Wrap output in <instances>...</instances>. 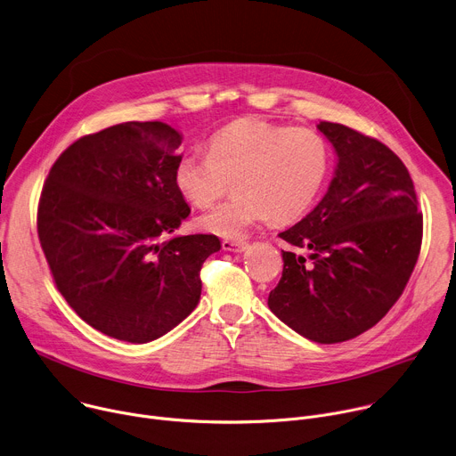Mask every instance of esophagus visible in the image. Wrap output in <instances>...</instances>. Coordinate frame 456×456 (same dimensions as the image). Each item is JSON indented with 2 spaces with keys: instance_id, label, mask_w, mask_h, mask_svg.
Segmentation results:
<instances>
[{
  "instance_id": "esophagus-1",
  "label": "esophagus",
  "mask_w": 456,
  "mask_h": 456,
  "mask_svg": "<svg viewBox=\"0 0 456 456\" xmlns=\"http://www.w3.org/2000/svg\"><path fill=\"white\" fill-rule=\"evenodd\" d=\"M222 247H224V250H229V252H243V250L248 248V243L247 241H236V240H224Z\"/></svg>"
}]
</instances>
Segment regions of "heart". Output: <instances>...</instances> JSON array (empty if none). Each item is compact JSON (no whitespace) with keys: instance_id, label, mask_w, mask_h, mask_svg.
<instances>
[{"instance_id":"heart-1","label":"heart","mask_w":456,"mask_h":456,"mask_svg":"<svg viewBox=\"0 0 456 456\" xmlns=\"http://www.w3.org/2000/svg\"><path fill=\"white\" fill-rule=\"evenodd\" d=\"M329 144L310 127L257 118L236 120L209 141V153H187L175 166V185L197 208L229 191L236 197L197 218L199 229L241 240L256 225L303 216L327 180Z\"/></svg>"}]
</instances>
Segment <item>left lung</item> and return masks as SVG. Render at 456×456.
<instances>
[{"label":"left lung","instance_id":"obj_1","mask_svg":"<svg viewBox=\"0 0 456 456\" xmlns=\"http://www.w3.org/2000/svg\"><path fill=\"white\" fill-rule=\"evenodd\" d=\"M338 155L322 200L280 232L283 274L269 308L299 336L334 345L377 324L401 297L420 252L422 215L403 160L355 129L319 122Z\"/></svg>","mask_w":456,"mask_h":456}]
</instances>
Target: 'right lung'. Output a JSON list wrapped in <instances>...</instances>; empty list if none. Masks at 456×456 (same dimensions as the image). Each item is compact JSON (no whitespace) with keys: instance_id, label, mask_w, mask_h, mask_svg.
Here are the masks:
<instances>
[{"instance_id":"1","label":"right lung","mask_w":456,"mask_h":456,"mask_svg":"<svg viewBox=\"0 0 456 456\" xmlns=\"http://www.w3.org/2000/svg\"><path fill=\"white\" fill-rule=\"evenodd\" d=\"M182 135L122 122L86 135L52 166L37 234L55 287L95 330L150 343L175 329L202 294L215 234L171 236L191 213L175 185Z\"/></svg>"}]
</instances>
